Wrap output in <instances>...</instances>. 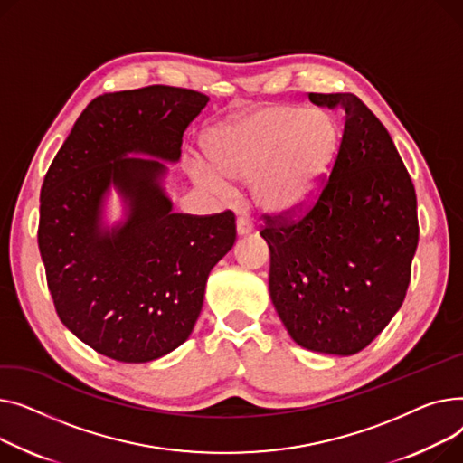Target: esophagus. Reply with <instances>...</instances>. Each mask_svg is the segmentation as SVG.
Wrapping results in <instances>:
<instances>
[{
	"instance_id": "esophagus-1",
	"label": "esophagus",
	"mask_w": 463,
	"mask_h": 463,
	"mask_svg": "<svg viewBox=\"0 0 463 463\" xmlns=\"http://www.w3.org/2000/svg\"><path fill=\"white\" fill-rule=\"evenodd\" d=\"M237 235L242 237V235H249L252 232V222L249 219H242V216H239L237 219Z\"/></svg>"
}]
</instances>
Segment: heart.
<instances>
[{"mask_svg": "<svg viewBox=\"0 0 463 463\" xmlns=\"http://www.w3.org/2000/svg\"><path fill=\"white\" fill-rule=\"evenodd\" d=\"M213 168L232 181H250L254 200L273 213L310 205L327 183L340 149V128L323 112L265 106L213 128L203 142ZM198 179L216 193L228 184L200 168Z\"/></svg>", "mask_w": 463, "mask_h": 463, "instance_id": "obj_1", "label": "heart"}]
</instances>
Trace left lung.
<instances>
[{"mask_svg":"<svg viewBox=\"0 0 463 463\" xmlns=\"http://www.w3.org/2000/svg\"><path fill=\"white\" fill-rule=\"evenodd\" d=\"M344 112L340 149L316 203L265 216L269 293L289 336L355 355L400 310L419 242L417 194L391 134L353 93H308Z\"/></svg>","mask_w":463,"mask_h":463,"instance_id":"left-lung-1","label":"left lung"}]
</instances>
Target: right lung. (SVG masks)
I'll return each instance as SVG.
<instances>
[{
  "label": "right lung",
  "instance_id": "1",
  "mask_svg": "<svg viewBox=\"0 0 463 463\" xmlns=\"http://www.w3.org/2000/svg\"><path fill=\"white\" fill-rule=\"evenodd\" d=\"M209 97L147 86L93 99L41 188L39 250L65 327L100 355L149 363L179 347L202 312L211 269L235 242V214L172 211L165 162ZM114 185L126 221L101 226Z\"/></svg>",
  "mask_w": 463,
  "mask_h": 463
}]
</instances>
